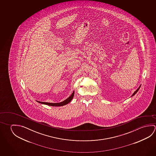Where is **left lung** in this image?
I'll use <instances>...</instances> for the list:
<instances>
[{
	"label": "left lung",
	"instance_id": "8db88e82",
	"mask_svg": "<svg viewBox=\"0 0 156 156\" xmlns=\"http://www.w3.org/2000/svg\"><path fill=\"white\" fill-rule=\"evenodd\" d=\"M140 87H139L138 88V89L136 90L135 91V92H134V94H132V96H134V94H135L136 93V92H138V90H139V89H140Z\"/></svg>",
	"mask_w": 156,
	"mask_h": 156
}]
</instances>
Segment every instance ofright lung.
I'll return each mask as SVG.
<instances>
[{"label": "right lung", "instance_id": "obj_1", "mask_svg": "<svg viewBox=\"0 0 156 156\" xmlns=\"http://www.w3.org/2000/svg\"><path fill=\"white\" fill-rule=\"evenodd\" d=\"M74 92H73V93L71 95L69 96L68 98H67L66 100H65L63 102L60 103H48V102H39L38 101V102L42 103V104H44V105H48L50 106H54V107H60V106H62V105H65L68 104L71 101V100H72L73 97L74 96Z\"/></svg>", "mask_w": 156, "mask_h": 156}]
</instances>
